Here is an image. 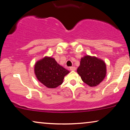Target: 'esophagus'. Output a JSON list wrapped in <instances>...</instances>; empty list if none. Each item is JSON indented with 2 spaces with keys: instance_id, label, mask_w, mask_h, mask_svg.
<instances>
[{
  "instance_id": "esophagus-1",
  "label": "esophagus",
  "mask_w": 130,
  "mask_h": 130,
  "mask_svg": "<svg viewBox=\"0 0 130 130\" xmlns=\"http://www.w3.org/2000/svg\"><path fill=\"white\" fill-rule=\"evenodd\" d=\"M76 69V68L75 67H74V66H73V67H70V70H71V71H74V70H75Z\"/></svg>"
}]
</instances>
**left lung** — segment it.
<instances>
[{
	"mask_svg": "<svg viewBox=\"0 0 130 130\" xmlns=\"http://www.w3.org/2000/svg\"><path fill=\"white\" fill-rule=\"evenodd\" d=\"M77 71L83 82L90 87H95L106 77V65L103 60L87 55L81 59Z\"/></svg>",
	"mask_w": 130,
	"mask_h": 130,
	"instance_id": "8db88e82",
	"label": "left lung"
}]
</instances>
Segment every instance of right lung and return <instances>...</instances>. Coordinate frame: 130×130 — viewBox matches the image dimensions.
<instances>
[{"instance_id": "1", "label": "right lung", "mask_w": 130, "mask_h": 130, "mask_svg": "<svg viewBox=\"0 0 130 130\" xmlns=\"http://www.w3.org/2000/svg\"><path fill=\"white\" fill-rule=\"evenodd\" d=\"M35 74L39 82L49 88L61 85L70 71L57 63L54 58L46 56L35 63Z\"/></svg>"}]
</instances>
